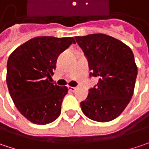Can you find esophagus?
I'll list each match as a JSON object with an SVG mask.
<instances>
[{"instance_id":"1","label":"esophagus","mask_w":149,"mask_h":149,"mask_svg":"<svg viewBox=\"0 0 149 149\" xmlns=\"http://www.w3.org/2000/svg\"><path fill=\"white\" fill-rule=\"evenodd\" d=\"M76 89H77V87H69V90L71 92H74Z\"/></svg>"}]
</instances>
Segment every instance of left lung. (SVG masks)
<instances>
[{
	"label": "left lung",
	"mask_w": 149,
	"mask_h": 149,
	"mask_svg": "<svg viewBox=\"0 0 149 149\" xmlns=\"http://www.w3.org/2000/svg\"><path fill=\"white\" fill-rule=\"evenodd\" d=\"M86 56L90 77L99 83L88 89V98L80 103L83 114L95 121H110L121 114L131 100L137 67L132 49L111 36L94 33L76 36Z\"/></svg>",
	"instance_id": "1"
}]
</instances>
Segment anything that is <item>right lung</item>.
Here are the masks:
<instances>
[{"label":"right lung","mask_w":149,"mask_h":149,"mask_svg":"<svg viewBox=\"0 0 149 149\" xmlns=\"http://www.w3.org/2000/svg\"><path fill=\"white\" fill-rule=\"evenodd\" d=\"M72 44V37H37L27 41L10 55L6 83L17 109L29 121L45 125L59 117L66 87L50 83L61 53Z\"/></svg>","instance_id":"obj_1"}]
</instances>
